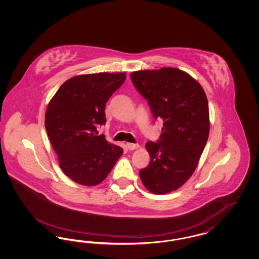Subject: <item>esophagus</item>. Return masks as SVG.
Wrapping results in <instances>:
<instances>
[{"label":"esophagus","mask_w":259,"mask_h":259,"mask_svg":"<svg viewBox=\"0 0 259 259\" xmlns=\"http://www.w3.org/2000/svg\"><path fill=\"white\" fill-rule=\"evenodd\" d=\"M126 147H127L128 149L133 150V149H136V148H139V145H138V144H131V143H128V144L126 145Z\"/></svg>","instance_id":"esophagus-1"}]
</instances>
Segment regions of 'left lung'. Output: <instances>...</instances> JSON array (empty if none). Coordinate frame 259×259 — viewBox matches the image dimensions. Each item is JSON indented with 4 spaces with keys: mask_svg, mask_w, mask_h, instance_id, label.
<instances>
[{
    "mask_svg": "<svg viewBox=\"0 0 259 259\" xmlns=\"http://www.w3.org/2000/svg\"><path fill=\"white\" fill-rule=\"evenodd\" d=\"M130 76L153 117L163 120L159 140L146 145L150 162L140 178L150 192L166 194L184 185L197 167L209 138L207 96L192 76L176 68Z\"/></svg>",
    "mask_w": 259,
    "mask_h": 259,
    "instance_id": "8db88e82",
    "label": "left lung"
}]
</instances>
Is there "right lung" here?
Instances as JSON below:
<instances>
[{
    "instance_id": "1",
    "label": "right lung",
    "mask_w": 259,
    "mask_h": 259,
    "mask_svg": "<svg viewBox=\"0 0 259 259\" xmlns=\"http://www.w3.org/2000/svg\"><path fill=\"white\" fill-rule=\"evenodd\" d=\"M125 73L76 75L62 84L48 106L46 130L62 171L79 185L102 183L123 153L99 135L105 107L123 84Z\"/></svg>"
}]
</instances>
